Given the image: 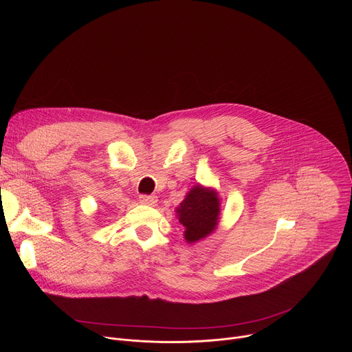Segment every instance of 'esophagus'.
Instances as JSON below:
<instances>
[{
  "mask_svg": "<svg viewBox=\"0 0 352 352\" xmlns=\"http://www.w3.org/2000/svg\"><path fill=\"white\" fill-rule=\"evenodd\" d=\"M139 202L142 205L155 206L157 204V196H155V195H140L139 196Z\"/></svg>",
  "mask_w": 352,
  "mask_h": 352,
  "instance_id": "1",
  "label": "esophagus"
}]
</instances>
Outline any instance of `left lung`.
<instances>
[{
  "label": "left lung",
  "mask_w": 352,
  "mask_h": 352,
  "mask_svg": "<svg viewBox=\"0 0 352 352\" xmlns=\"http://www.w3.org/2000/svg\"><path fill=\"white\" fill-rule=\"evenodd\" d=\"M179 223L185 227V239L196 242L209 235L217 226L220 204L214 190L195 186L177 209Z\"/></svg>",
  "instance_id": "obj_1"
}]
</instances>
